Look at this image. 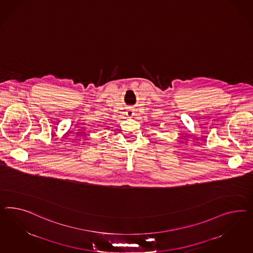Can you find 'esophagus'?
<instances>
[{
	"mask_svg": "<svg viewBox=\"0 0 253 253\" xmlns=\"http://www.w3.org/2000/svg\"><path fill=\"white\" fill-rule=\"evenodd\" d=\"M133 114H134V112H133L132 109H128L127 112H126V115L129 117V118H131V117L133 116Z\"/></svg>",
	"mask_w": 253,
	"mask_h": 253,
	"instance_id": "34e87169",
	"label": "esophagus"
}]
</instances>
